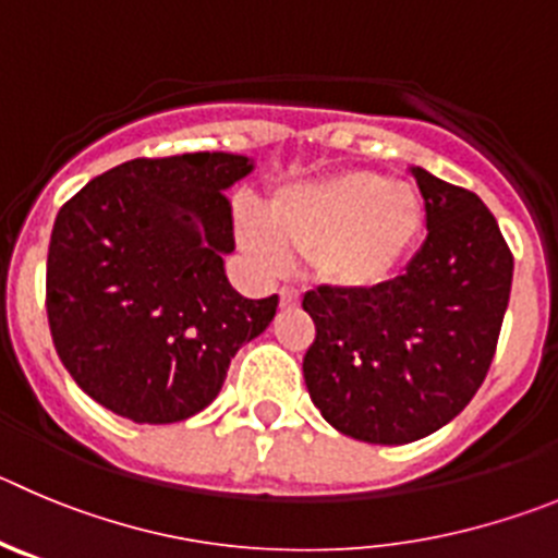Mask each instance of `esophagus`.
Instances as JSON below:
<instances>
[{
	"mask_svg": "<svg viewBox=\"0 0 558 558\" xmlns=\"http://www.w3.org/2000/svg\"><path fill=\"white\" fill-rule=\"evenodd\" d=\"M279 299H282L284 310H293V306L301 304V293L295 288H282L279 290Z\"/></svg>",
	"mask_w": 558,
	"mask_h": 558,
	"instance_id": "1",
	"label": "esophagus"
}]
</instances>
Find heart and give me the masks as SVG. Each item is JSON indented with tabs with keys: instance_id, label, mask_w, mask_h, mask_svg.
<instances>
[{
	"instance_id": "b5f03b06",
	"label": "heart",
	"mask_w": 558,
	"mask_h": 558,
	"mask_svg": "<svg viewBox=\"0 0 558 558\" xmlns=\"http://www.w3.org/2000/svg\"><path fill=\"white\" fill-rule=\"evenodd\" d=\"M421 193L373 171H337L276 193L268 223L243 213L238 238L265 268L310 254L315 274L342 290L390 282L423 234Z\"/></svg>"
}]
</instances>
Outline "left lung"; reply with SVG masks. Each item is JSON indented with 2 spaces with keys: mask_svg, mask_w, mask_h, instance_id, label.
Listing matches in <instances>:
<instances>
[{
  "mask_svg": "<svg viewBox=\"0 0 558 558\" xmlns=\"http://www.w3.org/2000/svg\"><path fill=\"white\" fill-rule=\"evenodd\" d=\"M426 243L381 288L304 295L315 342L304 381L326 423L373 446H407L462 412L498 345L514 259L482 198L409 166Z\"/></svg>",
  "mask_w": 558,
  "mask_h": 558,
  "instance_id": "left-lung-1",
  "label": "left lung"
}]
</instances>
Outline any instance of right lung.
Segmentation results:
<instances>
[{
  "label": "right lung",
  "mask_w": 558,
  "mask_h": 558,
  "mask_svg": "<svg viewBox=\"0 0 558 558\" xmlns=\"http://www.w3.org/2000/svg\"><path fill=\"white\" fill-rule=\"evenodd\" d=\"M254 171L227 151L130 160L90 179L54 218L46 313L82 392L135 423L187 421L216 401L240 345L279 295L229 282L227 191Z\"/></svg>",
  "instance_id": "right-lung-1"
}]
</instances>
